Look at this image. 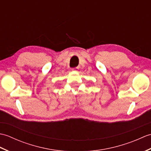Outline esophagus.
I'll return each instance as SVG.
<instances>
[{"label":"esophagus","instance_id":"34e87169","mask_svg":"<svg viewBox=\"0 0 151 151\" xmlns=\"http://www.w3.org/2000/svg\"><path fill=\"white\" fill-rule=\"evenodd\" d=\"M78 69H79V68H78V67H75V68H73L72 69V70H74V71H78Z\"/></svg>","mask_w":151,"mask_h":151}]
</instances>
